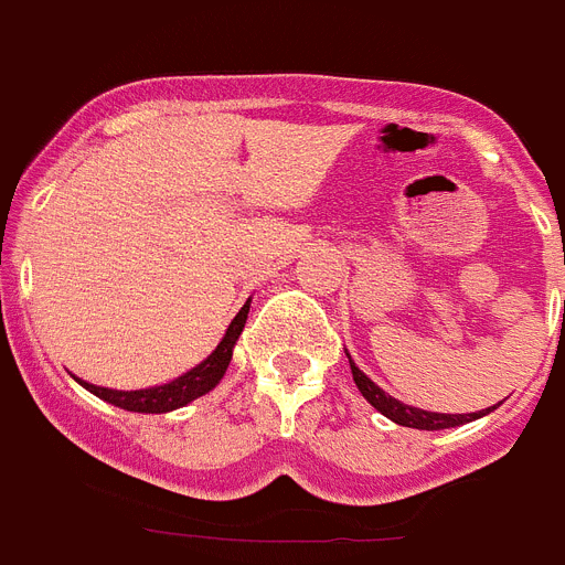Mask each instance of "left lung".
<instances>
[{"instance_id":"obj_1","label":"left lung","mask_w":565,"mask_h":565,"mask_svg":"<svg viewBox=\"0 0 565 565\" xmlns=\"http://www.w3.org/2000/svg\"><path fill=\"white\" fill-rule=\"evenodd\" d=\"M351 373H353V382H356L359 393H362V396L367 398V402H371L373 407L382 413V416H387L391 422L402 424V427H416V430H447V427H458V424L476 422V418H481V416H487V413L495 411V407H487V411H478V413L418 411V407H411V404H404V402H398V398L387 396V393H384L376 382H371V379L359 371L356 364H353V359H351Z\"/></svg>"}]
</instances>
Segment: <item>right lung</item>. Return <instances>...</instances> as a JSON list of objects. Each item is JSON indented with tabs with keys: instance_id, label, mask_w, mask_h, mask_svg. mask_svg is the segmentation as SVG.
I'll return each instance as SVG.
<instances>
[{
	"instance_id": "obj_1",
	"label": "right lung",
	"mask_w": 565,
	"mask_h": 565,
	"mask_svg": "<svg viewBox=\"0 0 565 565\" xmlns=\"http://www.w3.org/2000/svg\"><path fill=\"white\" fill-rule=\"evenodd\" d=\"M248 306H252V299L239 308L237 317L232 319V326L226 328V337L221 339V344H217L198 367L186 371L183 376L172 379L169 384H158V387H147V391H109V387H98V384H89L84 382V379H76V382L82 384V387H87L89 393H96L98 398H104V402L115 404V407H121V411L129 413L178 411L183 404L206 396L209 391L217 387V382H221L223 373H226L228 362H232V351L234 344H237V337L243 333V328H246Z\"/></svg>"
}]
</instances>
